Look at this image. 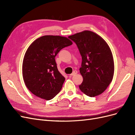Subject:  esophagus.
I'll return each mask as SVG.
<instances>
[{
    "instance_id": "obj_1",
    "label": "esophagus",
    "mask_w": 135,
    "mask_h": 135,
    "mask_svg": "<svg viewBox=\"0 0 135 135\" xmlns=\"http://www.w3.org/2000/svg\"><path fill=\"white\" fill-rule=\"evenodd\" d=\"M77 73H78V71H76V70H75V71H73V72L71 73V74L70 75V76H73V75H75V74H77Z\"/></svg>"
}]
</instances>
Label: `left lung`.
I'll return each mask as SVG.
<instances>
[{
    "label": "left lung",
    "instance_id": "obj_1",
    "mask_svg": "<svg viewBox=\"0 0 135 135\" xmlns=\"http://www.w3.org/2000/svg\"><path fill=\"white\" fill-rule=\"evenodd\" d=\"M68 38L75 43L82 59L79 71L83 81L79 89L91 97L100 95L113 78L114 63L109 46L100 36L88 30Z\"/></svg>",
    "mask_w": 135,
    "mask_h": 135
}]
</instances>
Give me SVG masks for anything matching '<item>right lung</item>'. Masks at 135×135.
Returning a JSON list of instances; mask_svg holds the SVG:
<instances>
[{
  "mask_svg": "<svg viewBox=\"0 0 135 135\" xmlns=\"http://www.w3.org/2000/svg\"><path fill=\"white\" fill-rule=\"evenodd\" d=\"M73 44L66 37L45 35L28 47L22 63V75L27 88L34 95L50 100L61 91L65 80L57 67L55 57Z\"/></svg>",
  "mask_w": 135,
  "mask_h": 135,
  "instance_id": "right-lung-1",
  "label": "right lung"
}]
</instances>
